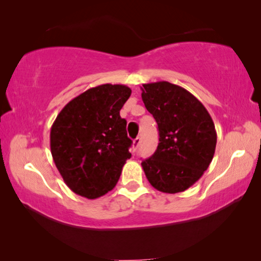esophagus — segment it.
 <instances>
[{
	"mask_svg": "<svg viewBox=\"0 0 261 261\" xmlns=\"http://www.w3.org/2000/svg\"><path fill=\"white\" fill-rule=\"evenodd\" d=\"M139 144H141V138L137 137L136 139H134V143H132V151H134V152L138 149Z\"/></svg>",
	"mask_w": 261,
	"mask_h": 261,
	"instance_id": "34e87169",
	"label": "esophagus"
}]
</instances>
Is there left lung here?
Wrapping results in <instances>:
<instances>
[{
	"label": "left lung",
	"mask_w": 261,
	"mask_h": 261,
	"mask_svg": "<svg viewBox=\"0 0 261 261\" xmlns=\"http://www.w3.org/2000/svg\"><path fill=\"white\" fill-rule=\"evenodd\" d=\"M142 99L158 124L159 143L142 162L158 191L178 193L204 174L216 151L217 132L208 111L191 92L162 81L143 84Z\"/></svg>",
	"instance_id": "1"
}]
</instances>
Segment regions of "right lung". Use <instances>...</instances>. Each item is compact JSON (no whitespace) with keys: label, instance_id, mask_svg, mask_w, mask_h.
<instances>
[{"label":"right lung","instance_id":"add662e5","mask_svg":"<svg viewBox=\"0 0 261 261\" xmlns=\"http://www.w3.org/2000/svg\"><path fill=\"white\" fill-rule=\"evenodd\" d=\"M131 89L102 84L70 100L50 131V149L68 188L88 199L111 191L131 157L132 141L119 111Z\"/></svg>","mask_w":261,"mask_h":261}]
</instances>
